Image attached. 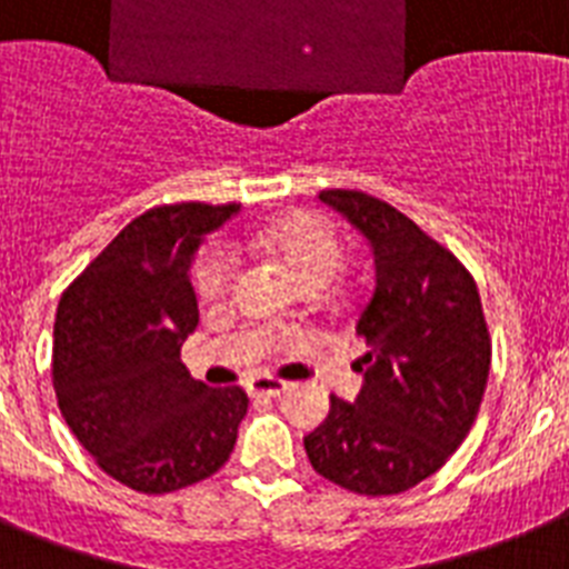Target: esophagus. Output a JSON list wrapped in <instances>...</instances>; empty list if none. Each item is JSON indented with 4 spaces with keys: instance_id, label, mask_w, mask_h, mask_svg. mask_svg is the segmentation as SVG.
<instances>
[{
    "instance_id": "34e87169",
    "label": "esophagus",
    "mask_w": 569,
    "mask_h": 569,
    "mask_svg": "<svg viewBox=\"0 0 569 569\" xmlns=\"http://www.w3.org/2000/svg\"><path fill=\"white\" fill-rule=\"evenodd\" d=\"M247 389H250V396H281L284 389H288V383L279 378H252L250 383H247Z\"/></svg>"
}]
</instances>
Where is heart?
<instances>
[{
    "mask_svg": "<svg viewBox=\"0 0 569 569\" xmlns=\"http://www.w3.org/2000/svg\"><path fill=\"white\" fill-rule=\"evenodd\" d=\"M258 250L270 252L288 267L299 288H326L342 264L337 232L311 214L276 220L256 234ZM234 279V256L227 247H206L194 261V290L203 302L227 299Z\"/></svg>",
    "mask_w": 569,
    "mask_h": 569,
    "instance_id": "obj_1",
    "label": "heart"
}]
</instances>
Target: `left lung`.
I'll list each match as a JSON object with an SVG mask.
<instances>
[{"label": "left lung", "instance_id": "8db88e82", "mask_svg": "<svg viewBox=\"0 0 569 569\" xmlns=\"http://www.w3.org/2000/svg\"><path fill=\"white\" fill-rule=\"evenodd\" d=\"M319 200L369 241L375 288L355 326L369 346L358 360L363 387L355 401L331 396L305 453L355 495H401L448 462L480 412L491 340L477 281L378 197L328 189Z\"/></svg>", "mask_w": 569, "mask_h": 569}]
</instances>
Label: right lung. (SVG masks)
Returning a JSON list of instances; mask_svg holds the SVG:
<instances>
[{
	"label": "right lung",
	"mask_w": 569,
	"mask_h": 569,
	"mask_svg": "<svg viewBox=\"0 0 569 569\" xmlns=\"http://www.w3.org/2000/svg\"><path fill=\"white\" fill-rule=\"evenodd\" d=\"M238 209L144 211L60 296L51 351L60 412L98 468L142 495L220 471L247 416L241 387H206L180 360L200 319L194 252Z\"/></svg>",
	"instance_id": "add662e5"
}]
</instances>
